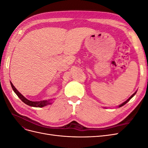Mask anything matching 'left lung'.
I'll return each mask as SVG.
<instances>
[{"mask_svg": "<svg viewBox=\"0 0 148 148\" xmlns=\"http://www.w3.org/2000/svg\"><path fill=\"white\" fill-rule=\"evenodd\" d=\"M136 92H135V93H134V94H133V95H132V96H131L130 97H129V99H127V100L126 101H125V102H124L123 103H122V104H120V105L119 106V107H122V106H124V105H125V104H127V102H128V101H129L130 100V99H132V97H133L134 96H135V94H136Z\"/></svg>", "mask_w": 148, "mask_h": 148, "instance_id": "left-lung-1", "label": "left lung"}]
</instances>
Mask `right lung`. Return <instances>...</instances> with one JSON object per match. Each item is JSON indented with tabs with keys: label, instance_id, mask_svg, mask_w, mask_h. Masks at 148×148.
<instances>
[{
	"label": "right lung",
	"instance_id": "obj_1",
	"mask_svg": "<svg viewBox=\"0 0 148 148\" xmlns=\"http://www.w3.org/2000/svg\"><path fill=\"white\" fill-rule=\"evenodd\" d=\"M12 88L13 89V90L14 91L16 95L18 96L20 99L23 101L24 103H25L26 104H27L29 106H32V107H42L45 106H47V104H50L51 102H49V101H31L25 98L23 95H21V94L18 92V91L15 88V86H13V84L10 82Z\"/></svg>",
	"mask_w": 148,
	"mask_h": 148
}]
</instances>
